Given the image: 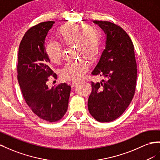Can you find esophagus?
I'll return each instance as SVG.
<instances>
[{"instance_id": "34e87169", "label": "esophagus", "mask_w": 160, "mask_h": 160, "mask_svg": "<svg viewBox=\"0 0 160 160\" xmlns=\"http://www.w3.org/2000/svg\"><path fill=\"white\" fill-rule=\"evenodd\" d=\"M77 84H78V82H72L71 84V86L72 87H74L75 86H76Z\"/></svg>"}]
</instances>
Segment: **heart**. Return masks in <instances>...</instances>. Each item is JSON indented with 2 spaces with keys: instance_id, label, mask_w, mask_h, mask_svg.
Instances as JSON below:
<instances>
[{
  "instance_id": "1",
  "label": "heart",
  "mask_w": 160,
  "mask_h": 160,
  "mask_svg": "<svg viewBox=\"0 0 160 160\" xmlns=\"http://www.w3.org/2000/svg\"><path fill=\"white\" fill-rule=\"evenodd\" d=\"M57 37L64 45L76 44L77 55L93 60L99 54L101 44V32L94 26L66 23L57 31ZM45 51L51 62L60 63L61 59V46L55 41L48 42ZM90 67L88 61L80 59L69 62L61 69L60 76L65 80L76 81L83 78Z\"/></svg>"
}]
</instances>
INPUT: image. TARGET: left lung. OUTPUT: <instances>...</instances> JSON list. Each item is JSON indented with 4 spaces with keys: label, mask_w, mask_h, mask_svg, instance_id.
Masks as SVG:
<instances>
[{
    "label": "left lung",
    "mask_w": 160,
    "mask_h": 160,
    "mask_svg": "<svg viewBox=\"0 0 160 160\" xmlns=\"http://www.w3.org/2000/svg\"><path fill=\"white\" fill-rule=\"evenodd\" d=\"M106 35L104 51L92 75L106 78L101 82H91L88 101L90 113L100 122L117 119L128 107L134 95L137 63L134 45L128 34L109 22L93 21Z\"/></svg>",
    "instance_id": "1"
}]
</instances>
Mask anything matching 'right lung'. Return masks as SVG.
Segmentation results:
<instances>
[{
    "label": "right lung",
    "instance_id": "1",
    "mask_svg": "<svg viewBox=\"0 0 160 160\" xmlns=\"http://www.w3.org/2000/svg\"><path fill=\"white\" fill-rule=\"evenodd\" d=\"M54 22H45L28 30L20 42L18 80L26 103L36 116L47 122L58 121L66 113L70 86L60 84L49 88L48 78L57 75L50 68L45 38Z\"/></svg>",
    "mask_w": 160,
    "mask_h": 160
}]
</instances>
